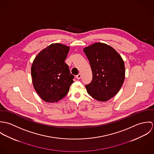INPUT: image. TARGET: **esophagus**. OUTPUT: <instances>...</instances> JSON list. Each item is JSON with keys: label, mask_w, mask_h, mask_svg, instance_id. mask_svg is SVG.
<instances>
[{"label": "esophagus", "mask_w": 154, "mask_h": 154, "mask_svg": "<svg viewBox=\"0 0 154 154\" xmlns=\"http://www.w3.org/2000/svg\"><path fill=\"white\" fill-rule=\"evenodd\" d=\"M81 73H79L78 75H76V78L77 79H81Z\"/></svg>", "instance_id": "obj_1"}]
</instances>
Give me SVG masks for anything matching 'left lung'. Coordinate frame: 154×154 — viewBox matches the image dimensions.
<instances>
[{
    "label": "left lung",
    "mask_w": 154,
    "mask_h": 154,
    "mask_svg": "<svg viewBox=\"0 0 154 154\" xmlns=\"http://www.w3.org/2000/svg\"><path fill=\"white\" fill-rule=\"evenodd\" d=\"M84 51L92 72V80L85 86L87 92L99 101H107L119 92L124 82V61L114 48L105 43L91 44Z\"/></svg>",
    "instance_id": "1"
}]
</instances>
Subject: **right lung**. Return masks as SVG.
Instances as JSON below:
<instances>
[{
	"instance_id": "add662e5",
	"label": "right lung",
	"mask_w": 154,
	"mask_h": 154,
	"mask_svg": "<svg viewBox=\"0 0 154 154\" xmlns=\"http://www.w3.org/2000/svg\"><path fill=\"white\" fill-rule=\"evenodd\" d=\"M69 47L53 43L42 50L31 65L34 88L40 98L47 103H57L63 98L73 82L65 62Z\"/></svg>"
}]
</instances>
